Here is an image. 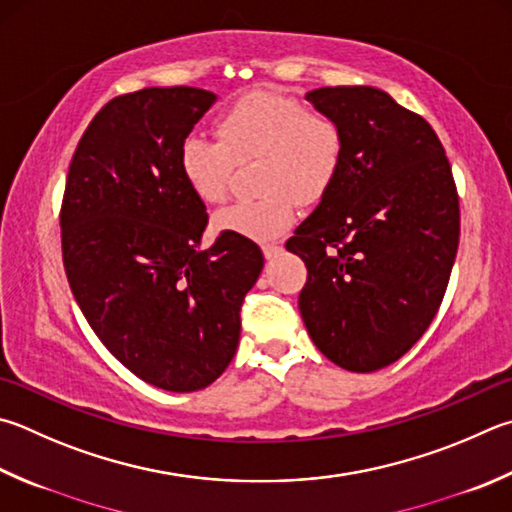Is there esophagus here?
Segmentation results:
<instances>
[{
	"mask_svg": "<svg viewBox=\"0 0 512 512\" xmlns=\"http://www.w3.org/2000/svg\"><path fill=\"white\" fill-rule=\"evenodd\" d=\"M262 250H264V257H266V259H273V257H277V255L282 253V246L266 244V246H262Z\"/></svg>",
	"mask_w": 512,
	"mask_h": 512,
	"instance_id": "esophagus-1",
	"label": "esophagus"
}]
</instances>
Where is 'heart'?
Segmentation results:
<instances>
[{"mask_svg": "<svg viewBox=\"0 0 512 512\" xmlns=\"http://www.w3.org/2000/svg\"><path fill=\"white\" fill-rule=\"evenodd\" d=\"M217 141L188 136L179 167L201 201L219 203L230 190L235 161L257 159L255 199L219 210L215 226L257 241L280 237L295 221L297 201L320 203L338 183L347 134L338 118L293 96L250 91L215 120Z\"/></svg>", "mask_w": 512, "mask_h": 512, "instance_id": "b5f03b06", "label": "heart"}]
</instances>
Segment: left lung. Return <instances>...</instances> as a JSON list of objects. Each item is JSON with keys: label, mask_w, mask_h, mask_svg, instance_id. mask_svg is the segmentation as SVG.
<instances>
[{"label": "left lung", "mask_w": 512, "mask_h": 512, "mask_svg": "<svg viewBox=\"0 0 512 512\" xmlns=\"http://www.w3.org/2000/svg\"><path fill=\"white\" fill-rule=\"evenodd\" d=\"M340 120V179L286 241L306 264L300 313L324 356L358 374L392 365L430 327L459 248V194L439 136L374 87L306 94Z\"/></svg>", "instance_id": "8db88e82"}]
</instances>
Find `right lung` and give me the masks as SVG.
<instances>
[{
  "instance_id": "right-lung-1",
  "label": "right lung",
  "mask_w": 512,
  "mask_h": 512,
  "mask_svg": "<svg viewBox=\"0 0 512 512\" xmlns=\"http://www.w3.org/2000/svg\"><path fill=\"white\" fill-rule=\"evenodd\" d=\"M215 100L197 87L109 100L80 138L60 208L62 262L82 315L111 356L167 392H197L224 374L264 266L255 241L235 232L199 248L208 212L179 150Z\"/></svg>"
}]
</instances>
